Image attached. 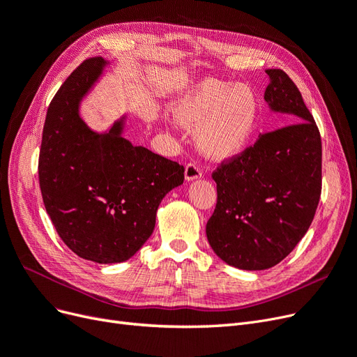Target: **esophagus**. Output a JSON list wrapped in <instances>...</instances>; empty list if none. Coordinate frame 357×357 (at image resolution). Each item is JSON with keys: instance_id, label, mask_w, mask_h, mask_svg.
Returning <instances> with one entry per match:
<instances>
[{"instance_id": "esophagus-1", "label": "esophagus", "mask_w": 357, "mask_h": 357, "mask_svg": "<svg viewBox=\"0 0 357 357\" xmlns=\"http://www.w3.org/2000/svg\"><path fill=\"white\" fill-rule=\"evenodd\" d=\"M202 178V169L197 163H188L185 166V179L187 181H194Z\"/></svg>"}]
</instances>
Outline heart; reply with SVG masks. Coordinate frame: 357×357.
<instances>
[{"label":"heart","instance_id":"heart-1","mask_svg":"<svg viewBox=\"0 0 357 357\" xmlns=\"http://www.w3.org/2000/svg\"><path fill=\"white\" fill-rule=\"evenodd\" d=\"M174 117L183 128L195 129V142L203 154L229 158L252 142L260 102L252 86L206 79L176 101Z\"/></svg>","mask_w":357,"mask_h":357}]
</instances>
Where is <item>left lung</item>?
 Masks as SVG:
<instances>
[{
  "label": "left lung",
  "mask_w": 357,
  "mask_h": 357,
  "mask_svg": "<svg viewBox=\"0 0 357 357\" xmlns=\"http://www.w3.org/2000/svg\"><path fill=\"white\" fill-rule=\"evenodd\" d=\"M266 73L269 109L296 123L261 134L253 147L213 172L218 203L206 225L216 256L244 271L269 269L293 252L310 227L322 188V144L313 116L284 70Z\"/></svg>",
  "instance_id": "1"
}]
</instances>
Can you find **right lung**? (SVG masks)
I'll list each match as a JSON object with an SVG mask.
<instances>
[{
	"label": "right lung",
	"instance_id": "obj_1",
	"mask_svg": "<svg viewBox=\"0 0 357 357\" xmlns=\"http://www.w3.org/2000/svg\"><path fill=\"white\" fill-rule=\"evenodd\" d=\"M85 60L51 100L39 151L44 206L63 243L96 263H121L150 238L165 195L183 182V166L123 138L125 116L105 132L79 114L105 66Z\"/></svg>",
	"mask_w": 357,
	"mask_h": 357
}]
</instances>
